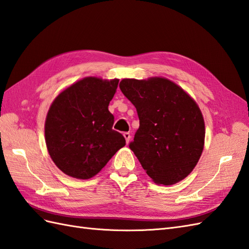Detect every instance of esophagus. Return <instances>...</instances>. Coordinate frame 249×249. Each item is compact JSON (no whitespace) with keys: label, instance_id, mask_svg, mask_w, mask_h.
Listing matches in <instances>:
<instances>
[{"label":"esophagus","instance_id":"34e87169","mask_svg":"<svg viewBox=\"0 0 249 249\" xmlns=\"http://www.w3.org/2000/svg\"><path fill=\"white\" fill-rule=\"evenodd\" d=\"M123 136H124V138H125V140H126V143L128 144V143H129V141H130V138H131L130 133H129V132H124V133H123Z\"/></svg>","mask_w":249,"mask_h":249}]
</instances>
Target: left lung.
<instances>
[{"label":"left lung","instance_id":"left-lung-1","mask_svg":"<svg viewBox=\"0 0 249 249\" xmlns=\"http://www.w3.org/2000/svg\"><path fill=\"white\" fill-rule=\"evenodd\" d=\"M120 89L138 112L140 127L129 148L146 174L163 185L186 178L199 161L205 139L196 102L165 78L124 79Z\"/></svg>","mask_w":249,"mask_h":249}]
</instances>
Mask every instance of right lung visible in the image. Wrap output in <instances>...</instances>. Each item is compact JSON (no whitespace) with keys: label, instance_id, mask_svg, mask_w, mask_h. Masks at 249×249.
I'll return each mask as SVG.
<instances>
[{"label":"right lung","instance_id":"add662e5","mask_svg":"<svg viewBox=\"0 0 249 249\" xmlns=\"http://www.w3.org/2000/svg\"><path fill=\"white\" fill-rule=\"evenodd\" d=\"M118 84V79L89 76L53 102L45 122L46 146L64 174L89 179L125 146V138L112 129L114 117L108 110Z\"/></svg>","mask_w":249,"mask_h":249}]
</instances>
